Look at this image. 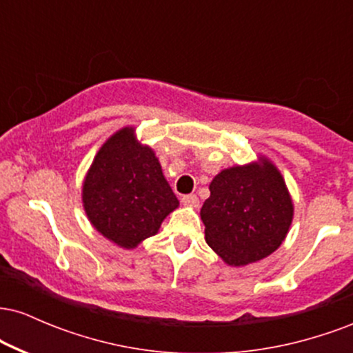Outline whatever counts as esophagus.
<instances>
[{
	"label": "esophagus",
	"instance_id": "1",
	"mask_svg": "<svg viewBox=\"0 0 353 353\" xmlns=\"http://www.w3.org/2000/svg\"><path fill=\"white\" fill-rule=\"evenodd\" d=\"M182 204L190 205V208H197L199 205V197L194 196V194H188V196H182Z\"/></svg>",
	"mask_w": 353,
	"mask_h": 353
}]
</instances>
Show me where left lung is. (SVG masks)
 <instances>
[{"label":"left lung","mask_w":353,"mask_h":353,"mask_svg":"<svg viewBox=\"0 0 353 353\" xmlns=\"http://www.w3.org/2000/svg\"><path fill=\"white\" fill-rule=\"evenodd\" d=\"M201 209L205 242L229 265H245L277 250L292 224L294 204L269 161L234 165L214 177Z\"/></svg>","instance_id":"8db88e82"}]
</instances>
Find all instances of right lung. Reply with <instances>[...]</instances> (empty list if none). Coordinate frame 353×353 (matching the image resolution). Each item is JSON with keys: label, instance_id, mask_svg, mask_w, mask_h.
Returning <instances> with one entry per match:
<instances>
[{"label": "right lung", "instance_id": "right-lung-1", "mask_svg": "<svg viewBox=\"0 0 353 353\" xmlns=\"http://www.w3.org/2000/svg\"><path fill=\"white\" fill-rule=\"evenodd\" d=\"M83 204L104 237L134 249L157 234L179 201L152 149L137 143L134 128H123L96 154L83 184Z\"/></svg>", "mask_w": 353, "mask_h": 353}]
</instances>
